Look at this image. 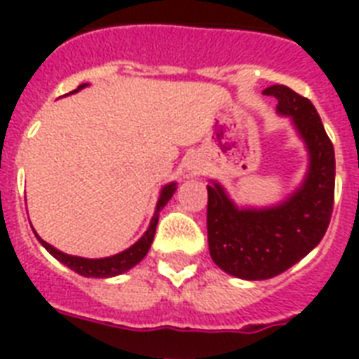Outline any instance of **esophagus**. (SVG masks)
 <instances>
[{"mask_svg": "<svg viewBox=\"0 0 359 359\" xmlns=\"http://www.w3.org/2000/svg\"><path fill=\"white\" fill-rule=\"evenodd\" d=\"M188 169H191L194 173H199V171L203 169L201 160H199V158H191L190 162H188Z\"/></svg>", "mask_w": 359, "mask_h": 359, "instance_id": "obj_1", "label": "esophagus"}]
</instances>
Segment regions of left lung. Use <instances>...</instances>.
<instances>
[{"mask_svg": "<svg viewBox=\"0 0 359 359\" xmlns=\"http://www.w3.org/2000/svg\"><path fill=\"white\" fill-rule=\"evenodd\" d=\"M264 95L278 100L309 152V169L287 201L268 208H238L218 182L207 186V233L212 261L240 279H270L289 270L323 240L334 210L335 154L317 109L287 86Z\"/></svg>", "mask_w": 359, "mask_h": 359, "instance_id": "1", "label": "left lung"}]
</instances>
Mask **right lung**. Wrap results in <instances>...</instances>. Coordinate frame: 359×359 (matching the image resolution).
<instances>
[{
  "label": "right lung",
  "instance_id": "obj_1",
  "mask_svg": "<svg viewBox=\"0 0 359 359\" xmlns=\"http://www.w3.org/2000/svg\"><path fill=\"white\" fill-rule=\"evenodd\" d=\"M87 83L80 86L76 91H80L83 89ZM72 91V93H76ZM175 190H177V182H169L168 186H163L162 191H160V197H158L156 203V210H154V216L151 219V225H149V229L145 231V235L141 236L134 245H130L128 250L121 251L117 255L111 257H104V259H86V257H76V255H67L63 251L55 250L53 245H50L48 242L41 238V236H35L39 238L44 248H46L50 253H52L59 262H63L65 266H69L70 270H74L76 273H80V276H86V278H114V276H119V273L128 272L130 268L135 266L137 262L143 259V257L149 253L152 244V238H154V233H156V225H158V216H160V210H162L168 201L173 197Z\"/></svg>",
  "mask_w": 359,
  "mask_h": 359
}]
</instances>
